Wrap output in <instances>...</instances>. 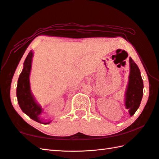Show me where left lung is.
Instances as JSON below:
<instances>
[{"label": "left lung", "mask_w": 159, "mask_h": 159, "mask_svg": "<svg viewBox=\"0 0 159 159\" xmlns=\"http://www.w3.org/2000/svg\"><path fill=\"white\" fill-rule=\"evenodd\" d=\"M130 74L129 84L125 95V106L130 116L134 114L139 108L143 97V82L140 70L132 58H129Z\"/></svg>", "instance_id": "left-lung-1"}]
</instances>
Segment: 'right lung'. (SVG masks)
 Returning <instances> with one entry per match:
<instances>
[{
  "instance_id": "1",
  "label": "right lung",
  "mask_w": 159,
  "mask_h": 159,
  "mask_svg": "<svg viewBox=\"0 0 159 159\" xmlns=\"http://www.w3.org/2000/svg\"><path fill=\"white\" fill-rule=\"evenodd\" d=\"M32 57L33 52L31 51L25 60L23 70L18 78L16 88L18 102L21 110L31 119L40 123L49 124L50 121L45 123L40 119L39 115L42 112V109L34 101L30 92L29 76L32 67Z\"/></svg>"
}]
</instances>
